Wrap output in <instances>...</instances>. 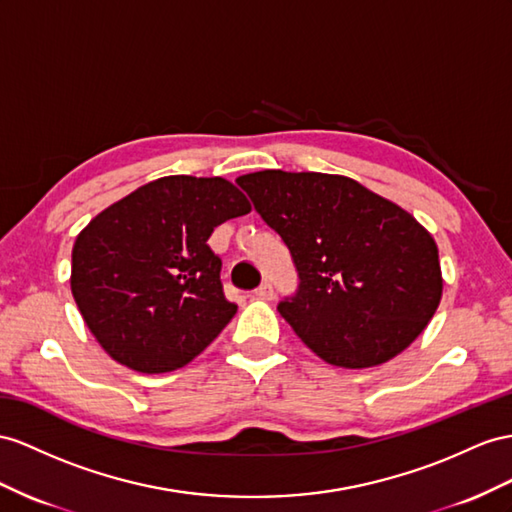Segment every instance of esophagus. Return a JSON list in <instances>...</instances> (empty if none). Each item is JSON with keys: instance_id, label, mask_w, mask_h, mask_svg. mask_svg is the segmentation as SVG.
I'll return each mask as SVG.
<instances>
[{"instance_id": "1", "label": "esophagus", "mask_w": 512, "mask_h": 512, "mask_svg": "<svg viewBox=\"0 0 512 512\" xmlns=\"http://www.w3.org/2000/svg\"><path fill=\"white\" fill-rule=\"evenodd\" d=\"M255 296L261 298V300H272L274 298V287L270 283H261L255 290Z\"/></svg>"}]
</instances>
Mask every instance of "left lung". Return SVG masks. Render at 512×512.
Wrapping results in <instances>:
<instances>
[{
  "label": "left lung",
  "mask_w": 512,
  "mask_h": 512,
  "mask_svg": "<svg viewBox=\"0 0 512 512\" xmlns=\"http://www.w3.org/2000/svg\"><path fill=\"white\" fill-rule=\"evenodd\" d=\"M235 183L290 248L298 287L279 311L320 359L372 368L426 329L439 251L409 212L339 175L261 170Z\"/></svg>",
  "instance_id": "1"
}]
</instances>
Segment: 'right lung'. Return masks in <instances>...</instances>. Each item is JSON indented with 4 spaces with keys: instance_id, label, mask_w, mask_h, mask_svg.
Instances as JSON below:
<instances>
[{
    "instance_id": "right-lung-1",
    "label": "right lung",
    "mask_w": 512,
    "mask_h": 512,
    "mask_svg": "<svg viewBox=\"0 0 512 512\" xmlns=\"http://www.w3.org/2000/svg\"><path fill=\"white\" fill-rule=\"evenodd\" d=\"M251 212L220 177L170 175L88 222L73 246L71 290L108 355L142 374L183 368L238 311L207 244L225 220Z\"/></svg>"
}]
</instances>
